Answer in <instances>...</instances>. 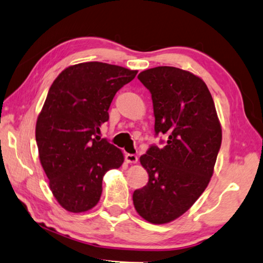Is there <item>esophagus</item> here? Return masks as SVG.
<instances>
[{
	"instance_id": "obj_1",
	"label": "esophagus",
	"mask_w": 263,
	"mask_h": 263,
	"mask_svg": "<svg viewBox=\"0 0 263 263\" xmlns=\"http://www.w3.org/2000/svg\"><path fill=\"white\" fill-rule=\"evenodd\" d=\"M125 160L127 163H137L138 162V156L135 154H126L125 155Z\"/></svg>"
}]
</instances>
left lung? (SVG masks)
I'll return each mask as SVG.
<instances>
[{
  "instance_id": "8db88e82",
  "label": "left lung",
  "mask_w": 263,
  "mask_h": 263,
  "mask_svg": "<svg viewBox=\"0 0 263 263\" xmlns=\"http://www.w3.org/2000/svg\"><path fill=\"white\" fill-rule=\"evenodd\" d=\"M138 79L152 94L156 136L163 133L168 140L140 156L149 178L133 192V204L146 221L164 224L187 212L206 190L222 128L212 94L198 76L157 66L142 71Z\"/></svg>"
}]
</instances>
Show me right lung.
<instances>
[{
  "label": "right lung",
  "instance_id": "1",
  "mask_svg": "<svg viewBox=\"0 0 263 263\" xmlns=\"http://www.w3.org/2000/svg\"><path fill=\"white\" fill-rule=\"evenodd\" d=\"M138 73L102 62L71 65L51 84L36 119L35 139L49 187L62 207L83 213L97 206L102 179L124 156L97 133L109 119L118 89Z\"/></svg>",
  "mask_w": 263,
  "mask_h": 263
}]
</instances>
